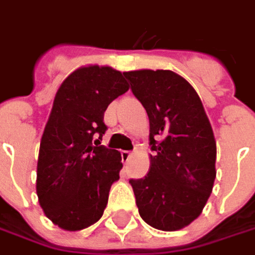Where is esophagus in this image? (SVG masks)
<instances>
[{"mask_svg":"<svg viewBox=\"0 0 255 255\" xmlns=\"http://www.w3.org/2000/svg\"><path fill=\"white\" fill-rule=\"evenodd\" d=\"M131 157H132V153H129V151H127V150L122 151V160H123V162H124V164H127Z\"/></svg>","mask_w":255,"mask_h":255,"instance_id":"esophagus-1","label":"esophagus"}]
</instances>
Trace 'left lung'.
<instances>
[{
    "label": "left lung",
    "instance_id": "8db88e82",
    "mask_svg": "<svg viewBox=\"0 0 255 255\" xmlns=\"http://www.w3.org/2000/svg\"><path fill=\"white\" fill-rule=\"evenodd\" d=\"M150 122V169L131 179L140 217L155 230L177 231L202 213L216 179V140L202 101L168 69L124 72Z\"/></svg>",
    "mask_w": 255,
    "mask_h": 255
}]
</instances>
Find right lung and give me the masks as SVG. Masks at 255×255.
Segmentation results:
<instances>
[{
    "instance_id": "1",
    "label": "right lung",
    "mask_w": 255,
    "mask_h": 255,
    "mask_svg": "<svg viewBox=\"0 0 255 255\" xmlns=\"http://www.w3.org/2000/svg\"><path fill=\"white\" fill-rule=\"evenodd\" d=\"M128 89L120 71L87 65L73 71L56 93L39 146L36 195L61 230H84L104 214L123 168L120 151L101 144L104 113Z\"/></svg>"
}]
</instances>
